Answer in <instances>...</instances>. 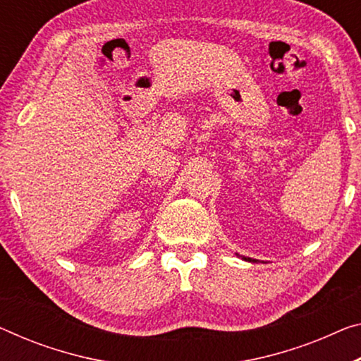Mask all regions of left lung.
I'll use <instances>...</instances> for the list:
<instances>
[{
  "instance_id": "8db88e82",
  "label": "left lung",
  "mask_w": 361,
  "mask_h": 361,
  "mask_svg": "<svg viewBox=\"0 0 361 361\" xmlns=\"http://www.w3.org/2000/svg\"><path fill=\"white\" fill-rule=\"evenodd\" d=\"M243 259H245V262H252V263H257L258 259H253V258H247V257H242Z\"/></svg>"
}]
</instances>
